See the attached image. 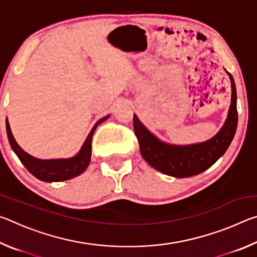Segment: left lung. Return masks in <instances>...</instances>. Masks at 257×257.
I'll list each match as a JSON object with an SVG mask.
<instances>
[{
	"label": "left lung",
	"instance_id": "8db88e82",
	"mask_svg": "<svg viewBox=\"0 0 257 257\" xmlns=\"http://www.w3.org/2000/svg\"><path fill=\"white\" fill-rule=\"evenodd\" d=\"M231 82V103L224 124L208 141L189 145H175L161 141L134 114V130L144 160L155 170L175 178L196 176L212 167L231 144L238 123L237 92L232 76L225 70Z\"/></svg>",
	"mask_w": 257,
	"mask_h": 257
}]
</instances>
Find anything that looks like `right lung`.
I'll return each instance as SVG.
<instances>
[{"label":"right lung","instance_id":"1","mask_svg":"<svg viewBox=\"0 0 257 257\" xmlns=\"http://www.w3.org/2000/svg\"><path fill=\"white\" fill-rule=\"evenodd\" d=\"M110 114L99 119L94 127L90 130V133L87 136L86 141L82 144L79 152L72 158L69 159H51V160H42L37 159L35 156L28 154L25 152L16 142V139L12 135L9 120L7 118V134L10 143L11 149L14 150L15 153L18 156L26 169L32 173L37 179L45 182H58L72 179L77 176L81 175L84 172L90 162V156H92V138L95 129H96L99 123L105 121Z\"/></svg>","mask_w":257,"mask_h":257}]
</instances>
